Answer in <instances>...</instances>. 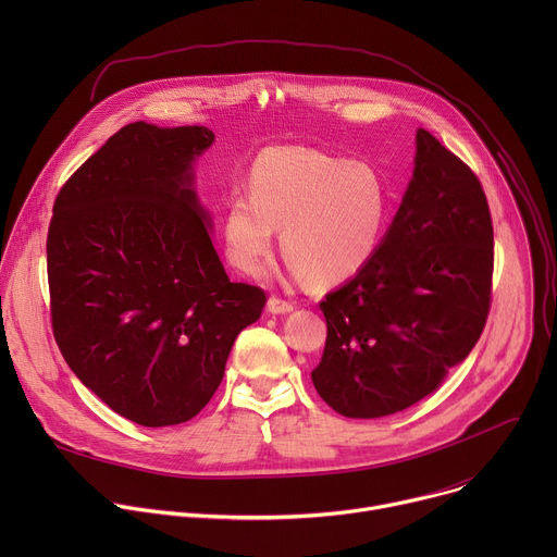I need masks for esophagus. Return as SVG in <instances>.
Returning <instances> with one entry per match:
<instances>
[{
	"label": "esophagus",
	"instance_id": "esophagus-1",
	"mask_svg": "<svg viewBox=\"0 0 557 557\" xmlns=\"http://www.w3.org/2000/svg\"><path fill=\"white\" fill-rule=\"evenodd\" d=\"M295 308V304L293 301H286V299H282V297H271L269 299V304H267V310L269 312H273V314H286V312H290Z\"/></svg>",
	"mask_w": 557,
	"mask_h": 557
}]
</instances>
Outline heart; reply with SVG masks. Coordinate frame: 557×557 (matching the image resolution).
Here are the masks:
<instances>
[{"mask_svg":"<svg viewBox=\"0 0 557 557\" xmlns=\"http://www.w3.org/2000/svg\"><path fill=\"white\" fill-rule=\"evenodd\" d=\"M389 215V189L363 161L310 149L275 147L249 174V196L224 202L222 235L231 262L260 275L273 253L275 228L295 275L320 286L357 275L379 251Z\"/></svg>","mask_w":557,"mask_h":557,"instance_id":"b5f03b06","label":"heart"}]
</instances>
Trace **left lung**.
<instances>
[{
    "mask_svg": "<svg viewBox=\"0 0 557 557\" xmlns=\"http://www.w3.org/2000/svg\"><path fill=\"white\" fill-rule=\"evenodd\" d=\"M494 226L481 181L428 129L376 256L320 304L329 337L314 389L348 419L401 412L479 342L492 301Z\"/></svg>",
    "mask_w": 557,
    "mask_h": 557,
    "instance_id": "1",
    "label": "left lung"
}]
</instances>
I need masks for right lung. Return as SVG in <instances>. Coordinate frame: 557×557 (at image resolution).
I'll return each instance as SVG.
<instances>
[{
    "label": "right lung",
    "instance_id": "add662e5",
    "mask_svg": "<svg viewBox=\"0 0 557 557\" xmlns=\"http://www.w3.org/2000/svg\"><path fill=\"white\" fill-rule=\"evenodd\" d=\"M205 125L121 127L61 187L48 228L57 346L116 414L165 428L218 389L262 288L231 282L194 191Z\"/></svg>",
    "mask_w": 557,
    "mask_h": 557
}]
</instances>
